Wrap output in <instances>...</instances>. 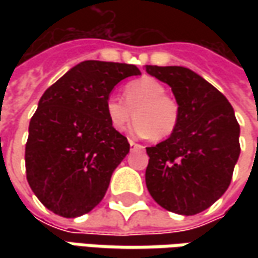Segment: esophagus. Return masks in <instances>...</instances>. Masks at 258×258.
Masks as SVG:
<instances>
[{
    "instance_id": "obj_1",
    "label": "esophagus",
    "mask_w": 258,
    "mask_h": 258,
    "mask_svg": "<svg viewBox=\"0 0 258 258\" xmlns=\"http://www.w3.org/2000/svg\"><path fill=\"white\" fill-rule=\"evenodd\" d=\"M129 145H131V148H132V149H144V146H142V145L135 144L134 141H129Z\"/></svg>"
}]
</instances>
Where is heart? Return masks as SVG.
<instances>
[{
  "label": "heart",
  "mask_w": 258,
  "mask_h": 258,
  "mask_svg": "<svg viewBox=\"0 0 258 258\" xmlns=\"http://www.w3.org/2000/svg\"><path fill=\"white\" fill-rule=\"evenodd\" d=\"M104 112L116 131H126L131 120L136 117L131 127L135 138H154L162 141L176 131L181 109L178 102L166 96L164 83L154 77L145 76L124 87V100L110 94L106 99Z\"/></svg>",
  "instance_id": "1"
}]
</instances>
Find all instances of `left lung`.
I'll return each mask as SVG.
<instances>
[{
  "label": "left lung",
  "mask_w": 258,
  "mask_h": 258,
  "mask_svg": "<svg viewBox=\"0 0 258 258\" xmlns=\"http://www.w3.org/2000/svg\"><path fill=\"white\" fill-rule=\"evenodd\" d=\"M171 87L181 109L176 131L146 148L148 191L162 208L195 215L223 197L240 156V124L221 92L181 66H146Z\"/></svg>",
  "instance_id": "left-lung-1"
}]
</instances>
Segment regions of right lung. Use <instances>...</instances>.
I'll use <instances>...</instances> for the list:
<instances>
[{
  "label": "right lung",
  "instance_id": "obj_1",
  "mask_svg": "<svg viewBox=\"0 0 258 258\" xmlns=\"http://www.w3.org/2000/svg\"><path fill=\"white\" fill-rule=\"evenodd\" d=\"M134 64L86 60L41 96L28 126L27 181L45 208L66 218L90 213L131 145L110 124L104 103Z\"/></svg>",
  "mask_w": 258,
  "mask_h": 258
}]
</instances>
